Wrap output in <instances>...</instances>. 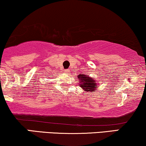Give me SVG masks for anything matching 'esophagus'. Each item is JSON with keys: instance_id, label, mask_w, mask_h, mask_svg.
Returning a JSON list of instances; mask_svg holds the SVG:
<instances>
[{"instance_id": "esophagus-1", "label": "esophagus", "mask_w": 146, "mask_h": 146, "mask_svg": "<svg viewBox=\"0 0 146 146\" xmlns=\"http://www.w3.org/2000/svg\"><path fill=\"white\" fill-rule=\"evenodd\" d=\"M65 72H66V74H68V73L70 72L69 70H65Z\"/></svg>"}]
</instances>
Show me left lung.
Segmentation results:
<instances>
[{"instance_id":"left-lung-1","label":"left lung","mask_w":146,"mask_h":146,"mask_svg":"<svg viewBox=\"0 0 146 146\" xmlns=\"http://www.w3.org/2000/svg\"><path fill=\"white\" fill-rule=\"evenodd\" d=\"M76 77L78 78L79 85L84 91L95 92V89L98 87L99 83L93 77H91L84 74H80Z\"/></svg>"}]
</instances>
